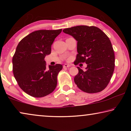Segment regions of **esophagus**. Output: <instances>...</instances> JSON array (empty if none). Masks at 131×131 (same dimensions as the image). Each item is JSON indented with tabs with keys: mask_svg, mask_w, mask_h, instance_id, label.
<instances>
[{
	"mask_svg": "<svg viewBox=\"0 0 131 131\" xmlns=\"http://www.w3.org/2000/svg\"><path fill=\"white\" fill-rule=\"evenodd\" d=\"M70 66V65H69V64H64V65L63 66V68H69Z\"/></svg>",
	"mask_w": 131,
	"mask_h": 131,
	"instance_id": "obj_1",
	"label": "esophagus"
}]
</instances>
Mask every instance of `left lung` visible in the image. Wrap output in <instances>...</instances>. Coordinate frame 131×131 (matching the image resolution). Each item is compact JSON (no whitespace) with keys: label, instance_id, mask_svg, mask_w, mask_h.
Masks as SVG:
<instances>
[{"label":"left lung","instance_id":"1","mask_svg":"<svg viewBox=\"0 0 131 131\" xmlns=\"http://www.w3.org/2000/svg\"><path fill=\"white\" fill-rule=\"evenodd\" d=\"M77 41V52L74 65L85 62L83 71L79 73L74 81L79 89L87 93H96L107 87L115 66L114 50L110 39L102 30L94 26L80 25L63 30Z\"/></svg>","mask_w":131,"mask_h":131}]
</instances>
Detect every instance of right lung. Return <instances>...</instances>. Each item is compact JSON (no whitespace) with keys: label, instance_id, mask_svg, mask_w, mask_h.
<instances>
[{"label":"right lung","instance_id":"add662e5","mask_svg":"<svg viewBox=\"0 0 131 131\" xmlns=\"http://www.w3.org/2000/svg\"><path fill=\"white\" fill-rule=\"evenodd\" d=\"M58 30H39L30 33L18 44L13 57V71L18 85L26 94L41 97L54 91L61 64L46 68L44 58L51 52V45L61 34Z\"/></svg>","mask_w":131,"mask_h":131}]
</instances>
